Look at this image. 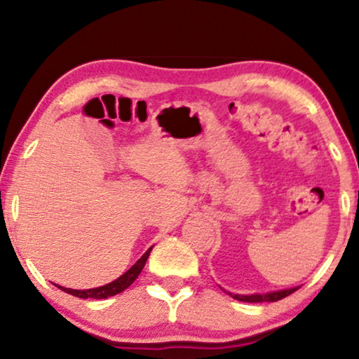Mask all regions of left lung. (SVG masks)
<instances>
[{"instance_id": "left-lung-1", "label": "left lung", "mask_w": 359, "mask_h": 359, "mask_svg": "<svg viewBox=\"0 0 359 359\" xmlns=\"http://www.w3.org/2000/svg\"><path fill=\"white\" fill-rule=\"evenodd\" d=\"M299 287H292V289H284V291H274V292H268V294H252V296H242V294H232L227 292L229 296H232L233 299L242 302H276L281 301V299L287 297L289 294L296 292Z\"/></svg>"}]
</instances>
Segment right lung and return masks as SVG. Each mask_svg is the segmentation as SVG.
Wrapping results in <instances>:
<instances>
[{"label":"right lung","instance_id":"right-lung-1","mask_svg":"<svg viewBox=\"0 0 359 359\" xmlns=\"http://www.w3.org/2000/svg\"><path fill=\"white\" fill-rule=\"evenodd\" d=\"M151 248L154 247H150L149 250H147V252L142 255V258L139 259V262H137L130 269H127V271L122 274L121 278H117L116 281L106 284V286L95 287V289H83V291H80V289H70V287H62V286H58V289H62V291H65L68 294H72V296H76L80 299H107L111 296H116V294L126 291V289L135 281L137 276H139L140 271L145 266L147 258L150 257Z\"/></svg>","mask_w":359,"mask_h":359}]
</instances>
